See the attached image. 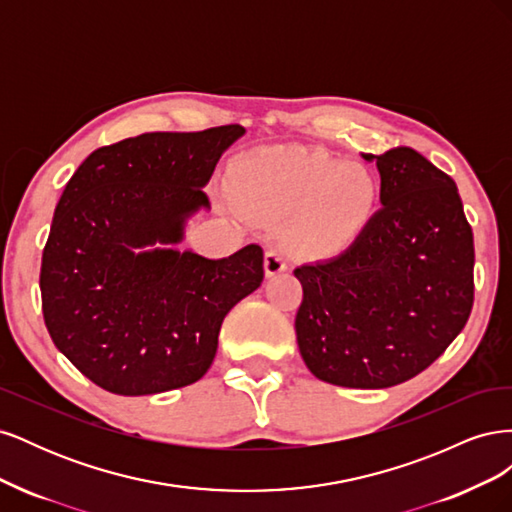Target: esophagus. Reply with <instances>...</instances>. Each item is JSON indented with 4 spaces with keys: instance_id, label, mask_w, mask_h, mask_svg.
I'll list each match as a JSON object with an SVG mask.
<instances>
[{
    "instance_id": "1",
    "label": "esophagus",
    "mask_w": 512,
    "mask_h": 512,
    "mask_svg": "<svg viewBox=\"0 0 512 512\" xmlns=\"http://www.w3.org/2000/svg\"><path fill=\"white\" fill-rule=\"evenodd\" d=\"M288 269V262L286 258L277 252V250H269L267 256H265V273L267 277H273V275H280Z\"/></svg>"
}]
</instances>
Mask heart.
<instances>
[{"label":"heart","instance_id":"b5f03b06","mask_svg":"<svg viewBox=\"0 0 512 512\" xmlns=\"http://www.w3.org/2000/svg\"><path fill=\"white\" fill-rule=\"evenodd\" d=\"M228 188L247 209L288 215L282 239L290 250L307 256L346 247L376 203V181L367 168L309 149L243 158L230 168Z\"/></svg>","mask_w":512,"mask_h":512}]
</instances>
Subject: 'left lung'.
Wrapping results in <instances>:
<instances>
[{"label": "left lung", "instance_id": "left-lung-1", "mask_svg": "<svg viewBox=\"0 0 512 512\" xmlns=\"http://www.w3.org/2000/svg\"><path fill=\"white\" fill-rule=\"evenodd\" d=\"M376 160L382 209L344 254L301 265L294 320L312 374L346 389H389L421 374L466 327L474 237L455 181L410 147Z\"/></svg>", "mask_w": 512, "mask_h": 512}]
</instances>
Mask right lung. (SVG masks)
I'll list each match as a JSON object with an SVG mask.
<instances>
[{
    "label": "right lung",
    "instance_id": "add662e5",
    "mask_svg": "<svg viewBox=\"0 0 512 512\" xmlns=\"http://www.w3.org/2000/svg\"><path fill=\"white\" fill-rule=\"evenodd\" d=\"M243 132H147L96 149L68 181L42 252V314L57 350L100 389L136 397L200 380L226 314L262 284L256 243L220 260L145 250L183 241Z\"/></svg>",
    "mask_w": 512,
    "mask_h": 512
}]
</instances>
